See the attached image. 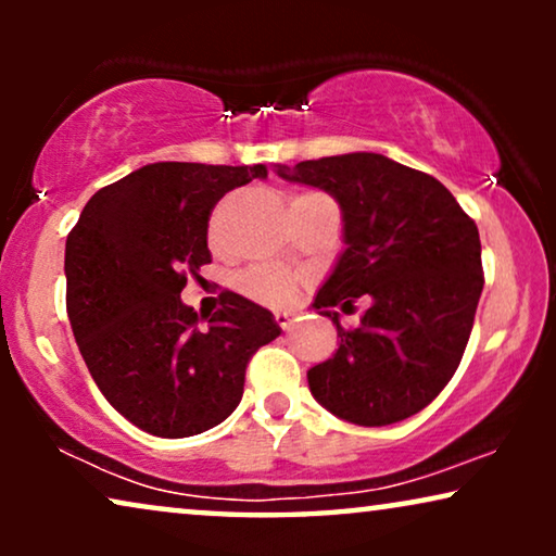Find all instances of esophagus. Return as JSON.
I'll list each match as a JSON object with an SVG mask.
<instances>
[{
  "instance_id": "esophagus-1",
  "label": "esophagus",
  "mask_w": 556,
  "mask_h": 556,
  "mask_svg": "<svg viewBox=\"0 0 556 556\" xmlns=\"http://www.w3.org/2000/svg\"><path fill=\"white\" fill-rule=\"evenodd\" d=\"M276 321H278L280 329L288 331V329H291V324H293V316L288 314V311H276Z\"/></svg>"
}]
</instances>
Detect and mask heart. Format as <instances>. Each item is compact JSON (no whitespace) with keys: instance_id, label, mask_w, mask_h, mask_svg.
I'll return each mask as SVG.
<instances>
[{"instance_id":"1","label":"heart","mask_w":556,"mask_h":556,"mask_svg":"<svg viewBox=\"0 0 556 556\" xmlns=\"http://www.w3.org/2000/svg\"><path fill=\"white\" fill-rule=\"evenodd\" d=\"M308 197L316 194H295V200H308ZM240 291L250 295V299L263 301V303H283L291 299L293 293V278L288 273L278 268H263V265H255V268H248L240 273L238 278Z\"/></svg>"}]
</instances>
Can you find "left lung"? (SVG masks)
Masks as SVG:
<instances>
[{
	"label": "left lung",
	"mask_w": 556,
	"mask_h": 556,
	"mask_svg": "<svg viewBox=\"0 0 556 556\" xmlns=\"http://www.w3.org/2000/svg\"><path fill=\"white\" fill-rule=\"evenodd\" d=\"M276 172L329 192L344 219L346 248L314 301L337 324L339 349L308 369L311 394L364 428L420 413L451 382L473 329L483 291L476 223L435 177L371 151ZM362 294L370 308L344 330L330 308Z\"/></svg>",
	"instance_id": "obj_1"
}]
</instances>
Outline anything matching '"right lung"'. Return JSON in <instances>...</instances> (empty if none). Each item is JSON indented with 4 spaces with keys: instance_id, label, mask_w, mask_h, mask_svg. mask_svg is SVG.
<instances>
[{
    "instance_id": "obj_1",
    "label": "right lung",
    "mask_w": 556,
    "mask_h": 556,
    "mask_svg": "<svg viewBox=\"0 0 556 556\" xmlns=\"http://www.w3.org/2000/svg\"><path fill=\"white\" fill-rule=\"evenodd\" d=\"M265 177L263 164H147L98 189L67 235L73 337L103 397L149 435L189 438L227 420L250 356L280 333L268 308L238 293L219 295L210 318L179 299L212 263L215 204Z\"/></svg>"
}]
</instances>
